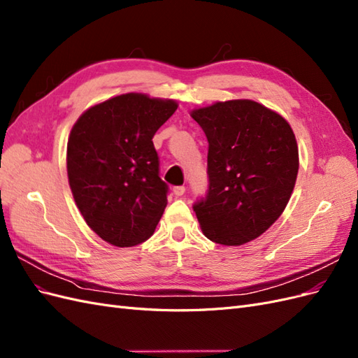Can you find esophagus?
I'll use <instances>...</instances> for the list:
<instances>
[{"label": "esophagus", "mask_w": 358, "mask_h": 358, "mask_svg": "<svg viewBox=\"0 0 358 358\" xmlns=\"http://www.w3.org/2000/svg\"><path fill=\"white\" fill-rule=\"evenodd\" d=\"M173 192H175V196L176 197H182L183 196V194H185V187H175V188H173Z\"/></svg>", "instance_id": "1"}]
</instances>
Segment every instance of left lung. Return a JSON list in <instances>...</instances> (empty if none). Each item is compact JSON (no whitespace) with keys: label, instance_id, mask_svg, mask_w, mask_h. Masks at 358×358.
Here are the masks:
<instances>
[{"label":"left lung","instance_id":"left-lung-1","mask_svg":"<svg viewBox=\"0 0 358 358\" xmlns=\"http://www.w3.org/2000/svg\"><path fill=\"white\" fill-rule=\"evenodd\" d=\"M208 137L206 196L194 203L204 236L237 246L262 236L294 189L299 149L285 119L251 100L215 103L191 113Z\"/></svg>","mask_w":358,"mask_h":358}]
</instances>
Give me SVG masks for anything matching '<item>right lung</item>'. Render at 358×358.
Here are the masks:
<instances>
[{
    "instance_id": "obj_1",
    "label": "right lung",
    "mask_w": 358,
    "mask_h": 358,
    "mask_svg": "<svg viewBox=\"0 0 358 358\" xmlns=\"http://www.w3.org/2000/svg\"><path fill=\"white\" fill-rule=\"evenodd\" d=\"M173 100L124 94L86 110L67 143V173L90 229L119 248L154 234L167 206L152 138L176 112Z\"/></svg>"
}]
</instances>
